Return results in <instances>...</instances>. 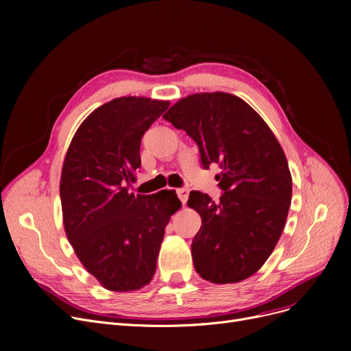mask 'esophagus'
<instances>
[{
    "label": "esophagus",
    "mask_w": 351,
    "mask_h": 351,
    "mask_svg": "<svg viewBox=\"0 0 351 351\" xmlns=\"http://www.w3.org/2000/svg\"><path fill=\"white\" fill-rule=\"evenodd\" d=\"M176 193H178V196H179V199H180L182 204L185 205L186 202H188V197H189V191H188V189H185V188H182V189H178V191H176Z\"/></svg>",
    "instance_id": "34e87169"
}]
</instances>
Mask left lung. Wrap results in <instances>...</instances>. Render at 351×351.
Returning a JSON list of instances; mask_svg holds the SVG:
<instances>
[{"label": "left lung", "mask_w": 351, "mask_h": 351, "mask_svg": "<svg viewBox=\"0 0 351 351\" xmlns=\"http://www.w3.org/2000/svg\"><path fill=\"white\" fill-rule=\"evenodd\" d=\"M197 143L202 165L219 163V202L192 191L188 206L202 226L192 259L202 279L242 282L259 270L278 245L291 202V175L271 129L242 98L200 92L179 99L163 115Z\"/></svg>", "instance_id": "left-lung-1"}]
</instances>
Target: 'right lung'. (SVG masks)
<instances>
[{"instance_id": "obj_1", "label": "right lung", "mask_w": 351, "mask_h": 351, "mask_svg": "<svg viewBox=\"0 0 351 351\" xmlns=\"http://www.w3.org/2000/svg\"><path fill=\"white\" fill-rule=\"evenodd\" d=\"M169 101L121 97L97 108L77 129L60 183L64 229L82 266L110 291L149 285L175 191L129 192L141 168V139Z\"/></svg>"}]
</instances>
